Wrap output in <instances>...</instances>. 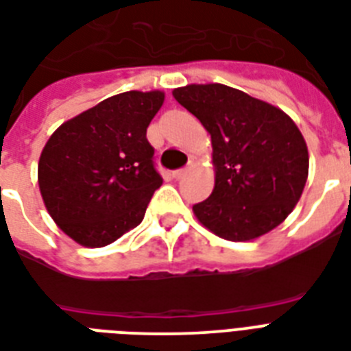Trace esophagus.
<instances>
[{"mask_svg": "<svg viewBox=\"0 0 351 351\" xmlns=\"http://www.w3.org/2000/svg\"><path fill=\"white\" fill-rule=\"evenodd\" d=\"M189 172V168H179V170H173V179H181L184 176V173Z\"/></svg>", "mask_w": 351, "mask_h": 351, "instance_id": "34e87169", "label": "esophagus"}]
</instances>
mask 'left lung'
<instances>
[{"instance_id": "8db88e82", "label": "left lung", "mask_w": 351, "mask_h": 351, "mask_svg": "<svg viewBox=\"0 0 351 351\" xmlns=\"http://www.w3.org/2000/svg\"><path fill=\"white\" fill-rule=\"evenodd\" d=\"M213 138L216 184L194 214L219 238L245 241L289 216L308 179V146L278 108L223 84L173 89Z\"/></svg>"}]
</instances>
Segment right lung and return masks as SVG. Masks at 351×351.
<instances>
[{
    "label": "right lung",
    "instance_id": "1",
    "mask_svg": "<svg viewBox=\"0 0 351 351\" xmlns=\"http://www.w3.org/2000/svg\"><path fill=\"white\" fill-rule=\"evenodd\" d=\"M161 91H126L64 122L38 162L51 218L86 247H104L135 229L162 184L146 128Z\"/></svg>",
    "mask_w": 351,
    "mask_h": 351
}]
</instances>
